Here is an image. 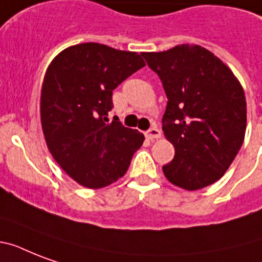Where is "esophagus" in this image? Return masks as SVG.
Instances as JSON below:
<instances>
[{"instance_id": "obj_1", "label": "esophagus", "mask_w": 262, "mask_h": 262, "mask_svg": "<svg viewBox=\"0 0 262 262\" xmlns=\"http://www.w3.org/2000/svg\"><path fill=\"white\" fill-rule=\"evenodd\" d=\"M145 137H147L148 140H158L162 137V132H160L158 127H151V129L145 133Z\"/></svg>"}]
</instances>
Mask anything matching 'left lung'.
<instances>
[{"mask_svg": "<svg viewBox=\"0 0 262 262\" xmlns=\"http://www.w3.org/2000/svg\"><path fill=\"white\" fill-rule=\"evenodd\" d=\"M167 95L163 132L175 156L166 178L185 190L209 186L227 171L246 132V98L231 69L199 45L141 53Z\"/></svg>", "mask_w": 262, "mask_h": 262, "instance_id": "8db88e82", "label": "left lung"}]
</instances>
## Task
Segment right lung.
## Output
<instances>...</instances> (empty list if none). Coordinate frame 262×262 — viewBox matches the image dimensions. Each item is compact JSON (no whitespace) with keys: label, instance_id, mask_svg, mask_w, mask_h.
Here are the masks:
<instances>
[{"label":"right lung","instance_id":"add662e5","mask_svg":"<svg viewBox=\"0 0 262 262\" xmlns=\"http://www.w3.org/2000/svg\"><path fill=\"white\" fill-rule=\"evenodd\" d=\"M145 67L135 51L81 43L49 65L40 94V122L47 148L63 171L90 189L123 177L144 135L114 117L113 91Z\"/></svg>","mask_w":262,"mask_h":262}]
</instances>
